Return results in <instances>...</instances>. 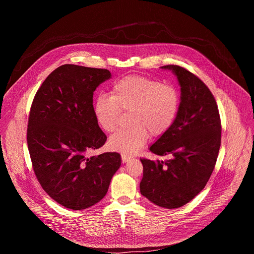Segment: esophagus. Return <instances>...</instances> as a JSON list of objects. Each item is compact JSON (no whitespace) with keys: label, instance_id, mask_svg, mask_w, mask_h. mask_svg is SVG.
Wrapping results in <instances>:
<instances>
[{"label":"esophagus","instance_id":"34e87169","mask_svg":"<svg viewBox=\"0 0 254 254\" xmlns=\"http://www.w3.org/2000/svg\"><path fill=\"white\" fill-rule=\"evenodd\" d=\"M130 159H131V157H129V156H127V155H126V154L122 153V161H123V163H127V162H128Z\"/></svg>","mask_w":254,"mask_h":254}]
</instances>
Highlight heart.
<instances>
[{"instance_id":"b5f03b06","label":"heart","mask_w":254,"mask_h":254,"mask_svg":"<svg viewBox=\"0 0 254 254\" xmlns=\"http://www.w3.org/2000/svg\"><path fill=\"white\" fill-rule=\"evenodd\" d=\"M112 96L99 93L92 111L98 126L114 131L121 121L122 111H129V127L119 129L110 138L112 149L126 155L135 154L147 142L149 133L160 136L174 125L180 110L178 89L160 80L129 75L112 84Z\"/></svg>"}]
</instances>
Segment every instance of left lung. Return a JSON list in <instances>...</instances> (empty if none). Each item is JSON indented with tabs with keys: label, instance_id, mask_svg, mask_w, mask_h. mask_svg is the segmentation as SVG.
<instances>
[{
	"label": "left lung",
	"instance_id": "1",
	"mask_svg": "<svg viewBox=\"0 0 254 254\" xmlns=\"http://www.w3.org/2000/svg\"><path fill=\"white\" fill-rule=\"evenodd\" d=\"M161 68L177 76L181 104L174 125L150 147L153 154L170 159H140L143 175L139 190L154 204L175 209L205 188L220 149L221 122L216 100L200 78L178 65Z\"/></svg>",
	"mask_w": 254,
	"mask_h": 254
}]
</instances>
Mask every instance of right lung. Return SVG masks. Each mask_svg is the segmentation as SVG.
<instances>
[{"mask_svg":"<svg viewBox=\"0 0 254 254\" xmlns=\"http://www.w3.org/2000/svg\"><path fill=\"white\" fill-rule=\"evenodd\" d=\"M111 76L107 69L64 64L33 99L27 128L33 170L43 190L65 208L82 210L99 202L121 167L119 153L88 156L106 141L92 98Z\"/></svg>","mask_w":254,"mask_h":254,"instance_id":"obj_1","label":"right lung"}]
</instances>
